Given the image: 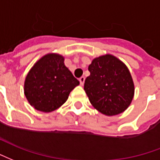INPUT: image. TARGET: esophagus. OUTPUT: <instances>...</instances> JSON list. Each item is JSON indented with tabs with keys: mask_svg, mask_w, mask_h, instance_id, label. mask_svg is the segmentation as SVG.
<instances>
[{
	"mask_svg": "<svg viewBox=\"0 0 160 160\" xmlns=\"http://www.w3.org/2000/svg\"><path fill=\"white\" fill-rule=\"evenodd\" d=\"M84 81H85L84 77H81V78H79V82H80V84H81L82 86L84 84Z\"/></svg>",
	"mask_w": 160,
	"mask_h": 160,
	"instance_id": "1",
	"label": "esophagus"
}]
</instances>
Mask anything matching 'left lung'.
Instances as JSON below:
<instances>
[{"instance_id": "8db88e82", "label": "left lung", "mask_w": 160, "mask_h": 160, "mask_svg": "<svg viewBox=\"0 0 160 160\" xmlns=\"http://www.w3.org/2000/svg\"><path fill=\"white\" fill-rule=\"evenodd\" d=\"M84 90L92 106L107 116L125 111L134 97V82L127 66L116 57L106 54L93 59Z\"/></svg>"}]
</instances>
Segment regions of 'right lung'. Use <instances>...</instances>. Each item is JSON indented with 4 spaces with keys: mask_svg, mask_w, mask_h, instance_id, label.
I'll use <instances>...</instances> for the list:
<instances>
[{
    "mask_svg": "<svg viewBox=\"0 0 160 160\" xmlns=\"http://www.w3.org/2000/svg\"><path fill=\"white\" fill-rule=\"evenodd\" d=\"M78 84V80L65 66L62 56L48 53L41 58L27 74L24 94L35 109L50 112L61 107Z\"/></svg>",
    "mask_w": 160,
    "mask_h": 160,
    "instance_id": "add662e5",
    "label": "right lung"
}]
</instances>
